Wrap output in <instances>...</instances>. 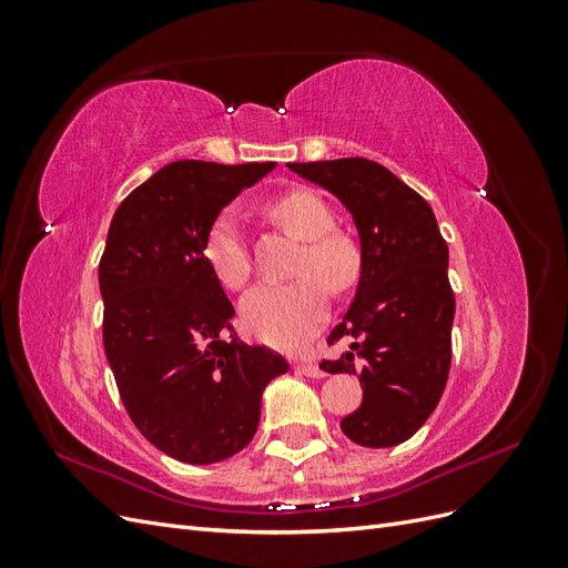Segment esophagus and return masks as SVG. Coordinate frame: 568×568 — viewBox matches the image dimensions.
<instances>
[{
    "instance_id": "obj_1",
    "label": "esophagus",
    "mask_w": 568,
    "mask_h": 568,
    "mask_svg": "<svg viewBox=\"0 0 568 568\" xmlns=\"http://www.w3.org/2000/svg\"><path fill=\"white\" fill-rule=\"evenodd\" d=\"M296 369L303 372L305 376H313V379H322V376H324V372L315 363H298Z\"/></svg>"
}]
</instances>
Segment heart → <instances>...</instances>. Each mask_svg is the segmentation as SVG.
Returning <instances> with one entry per match:
<instances>
[{
    "label": "heart",
    "instance_id": "b5f03b06",
    "mask_svg": "<svg viewBox=\"0 0 568 568\" xmlns=\"http://www.w3.org/2000/svg\"><path fill=\"white\" fill-rule=\"evenodd\" d=\"M272 215L305 242L298 257V282L263 284L242 303L246 329L270 346L294 348L313 334L326 313V291H346L355 280V253L346 239L332 234L334 215L322 196L296 189L270 205ZM205 261L227 288H244L251 280V255L234 209L217 213L205 234Z\"/></svg>",
    "mask_w": 568,
    "mask_h": 568
}]
</instances>
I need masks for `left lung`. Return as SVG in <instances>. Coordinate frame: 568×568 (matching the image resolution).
<instances>
[{
  "instance_id": "obj_1",
  "label": "left lung",
  "mask_w": 568,
  "mask_h": 568,
  "mask_svg": "<svg viewBox=\"0 0 568 568\" xmlns=\"http://www.w3.org/2000/svg\"><path fill=\"white\" fill-rule=\"evenodd\" d=\"M351 211L363 265L355 298L326 338L351 341L324 372L359 374L363 405L341 419L353 443L393 448L417 434L448 384L455 294L448 244L415 189L367 159L288 163Z\"/></svg>"
}]
</instances>
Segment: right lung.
Here are the masks:
<instances>
[{
    "label": "right lung",
    "instance_id": "1",
    "mask_svg": "<svg viewBox=\"0 0 568 568\" xmlns=\"http://www.w3.org/2000/svg\"><path fill=\"white\" fill-rule=\"evenodd\" d=\"M274 163L178 161L118 205L99 261L104 351L130 419L173 459L213 464L244 450L265 386L288 363L239 341L205 234Z\"/></svg>",
    "mask_w": 568,
    "mask_h": 568
}]
</instances>
